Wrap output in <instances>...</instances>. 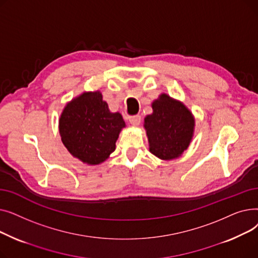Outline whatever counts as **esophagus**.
I'll use <instances>...</instances> for the list:
<instances>
[{"instance_id":"esophagus-1","label":"esophagus","mask_w":258,"mask_h":258,"mask_svg":"<svg viewBox=\"0 0 258 258\" xmlns=\"http://www.w3.org/2000/svg\"><path fill=\"white\" fill-rule=\"evenodd\" d=\"M128 121L131 122V124L134 126H137L140 124V121H141V117L139 115H135V116H131L128 117Z\"/></svg>"}]
</instances>
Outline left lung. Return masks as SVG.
<instances>
[{
    "label": "left lung",
    "instance_id": "obj_1",
    "mask_svg": "<svg viewBox=\"0 0 258 258\" xmlns=\"http://www.w3.org/2000/svg\"><path fill=\"white\" fill-rule=\"evenodd\" d=\"M153 114L144 118L150 152L162 160L179 158L194 136L195 118L180 101L161 94L152 103Z\"/></svg>",
    "mask_w": 258,
    "mask_h": 258
}]
</instances>
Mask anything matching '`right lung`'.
<instances>
[{
    "instance_id": "add662e5",
    "label": "right lung",
    "mask_w": 258,
    "mask_h": 258,
    "mask_svg": "<svg viewBox=\"0 0 258 258\" xmlns=\"http://www.w3.org/2000/svg\"><path fill=\"white\" fill-rule=\"evenodd\" d=\"M61 141L70 154L89 165L105 161L116 148L125 122L112 113L99 91L85 92L68 103L59 117Z\"/></svg>"
}]
</instances>
